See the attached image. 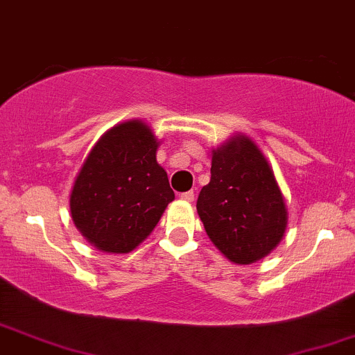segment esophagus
<instances>
[{
	"label": "esophagus",
	"instance_id": "34e87169",
	"mask_svg": "<svg viewBox=\"0 0 355 355\" xmlns=\"http://www.w3.org/2000/svg\"><path fill=\"white\" fill-rule=\"evenodd\" d=\"M193 197H196L193 190H189V192H182L180 193V198H184V200H187V202H192Z\"/></svg>",
	"mask_w": 355,
	"mask_h": 355
}]
</instances>
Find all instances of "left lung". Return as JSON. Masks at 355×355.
I'll return each mask as SVG.
<instances>
[{
    "mask_svg": "<svg viewBox=\"0 0 355 355\" xmlns=\"http://www.w3.org/2000/svg\"><path fill=\"white\" fill-rule=\"evenodd\" d=\"M197 212L210 241L237 264L264 258L286 229V207L272 170L244 136L214 151L210 182L198 193Z\"/></svg>",
    "mask_w": 355,
    "mask_h": 355,
    "instance_id": "1",
    "label": "left lung"
}]
</instances>
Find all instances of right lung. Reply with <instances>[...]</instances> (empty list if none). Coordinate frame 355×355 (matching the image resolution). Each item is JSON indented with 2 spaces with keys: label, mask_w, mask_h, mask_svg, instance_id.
<instances>
[{
  "label": "right lung",
  "mask_w": 355,
  "mask_h": 355,
  "mask_svg": "<svg viewBox=\"0 0 355 355\" xmlns=\"http://www.w3.org/2000/svg\"><path fill=\"white\" fill-rule=\"evenodd\" d=\"M157 148L146 124L128 121L107 131L84 162L70 193V214L101 251L130 252L175 198L157 163Z\"/></svg>",
  "instance_id": "1"
}]
</instances>
